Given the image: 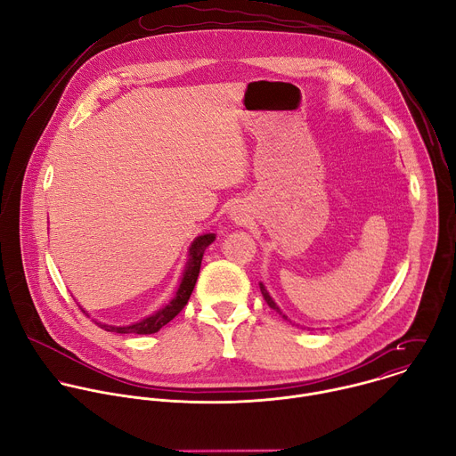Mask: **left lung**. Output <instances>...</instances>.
<instances>
[{
  "instance_id": "obj_1",
  "label": "left lung",
  "mask_w": 456,
  "mask_h": 456,
  "mask_svg": "<svg viewBox=\"0 0 456 456\" xmlns=\"http://www.w3.org/2000/svg\"><path fill=\"white\" fill-rule=\"evenodd\" d=\"M259 290H262V294H264V297H265V301H267V305H269L271 308H274V310H276V312H280V314H281L285 319H289V317H287V315H285V314L280 310V306L274 303V299L271 297V294L267 292V289L264 287V283H259Z\"/></svg>"
}]
</instances>
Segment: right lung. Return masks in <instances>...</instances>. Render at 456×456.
Here are the masks:
<instances>
[{"label": "right lung", "instance_id": "add662e5", "mask_svg": "<svg viewBox=\"0 0 456 456\" xmlns=\"http://www.w3.org/2000/svg\"><path fill=\"white\" fill-rule=\"evenodd\" d=\"M215 234H202L197 240H194L189 247V259H187V265L180 281V287L175 294V297L159 312H155L153 315L134 322V324H127V327H111V324H102L97 322L101 329H104L106 332H117V334H155L159 332L164 324H167L175 315H178V312L187 305L191 292L194 289V283L199 280V273H200V265H202V257H204V250L215 241ZM85 312V310H83Z\"/></svg>", "mask_w": 456, "mask_h": 456}]
</instances>
